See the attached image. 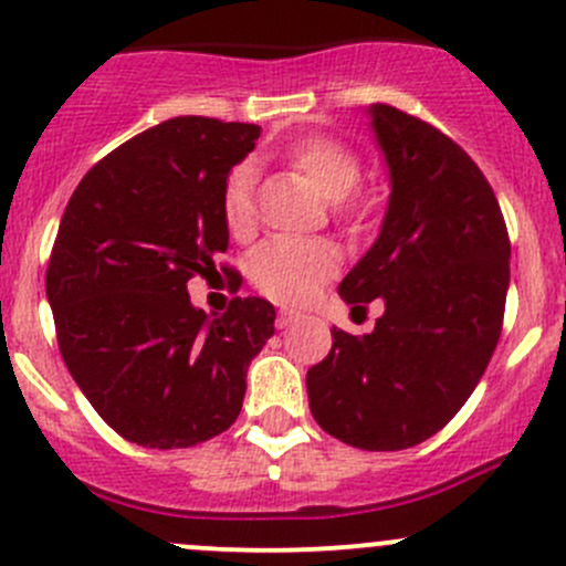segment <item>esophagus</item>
<instances>
[{"mask_svg": "<svg viewBox=\"0 0 566 566\" xmlns=\"http://www.w3.org/2000/svg\"><path fill=\"white\" fill-rule=\"evenodd\" d=\"M295 319H301V312H295V310H279V317H276L279 328H287V325H293Z\"/></svg>", "mask_w": 566, "mask_h": 566, "instance_id": "34e87169", "label": "esophagus"}]
</instances>
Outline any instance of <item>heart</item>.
Returning a JSON list of instances; mask_svg holds the SVG:
<instances>
[{"instance_id": "obj_1", "label": "heart", "mask_w": 566, "mask_h": 566, "mask_svg": "<svg viewBox=\"0 0 566 566\" xmlns=\"http://www.w3.org/2000/svg\"><path fill=\"white\" fill-rule=\"evenodd\" d=\"M290 164L298 169L325 202H342L361 180V161L350 147L328 136H304L287 150ZM221 216L235 238H247L254 227V169L241 164L227 177L221 191ZM339 265L328 243L268 241L251 260V279L262 293L287 304H301L317 293L319 284Z\"/></svg>"}]
</instances>
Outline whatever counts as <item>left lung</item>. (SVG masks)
Instances as JSON below:
<instances>
[{
  "mask_svg": "<svg viewBox=\"0 0 566 566\" xmlns=\"http://www.w3.org/2000/svg\"><path fill=\"white\" fill-rule=\"evenodd\" d=\"M389 169V205L339 295L384 301L373 334L334 328L306 373L312 416L367 452L436 436L465 405L501 336L510 235L493 188L449 136L386 104L367 108Z\"/></svg>",
  "mask_w": 566,
  "mask_h": 566,
  "instance_id": "8db88e82",
  "label": "left lung"
}]
</instances>
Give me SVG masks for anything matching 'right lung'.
<instances>
[{
    "instance_id": "right-lung-1",
    "label": "right lung",
    "mask_w": 566,
    "mask_h": 566,
    "mask_svg": "<svg viewBox=\"0 0 566 566\" xmlns=\"http://www.w3.org/2000/svg\"><path fill=\"white\" fill-rule=\"evenodd\" d=\"M260 125L172 117L108 153L73 191L45 273L67 373L136 447L186 449L238 419L251 358L273 336L262 298L224 315L188 279L230 247L221 191Z\"/></svg>"
}]
</instances>
